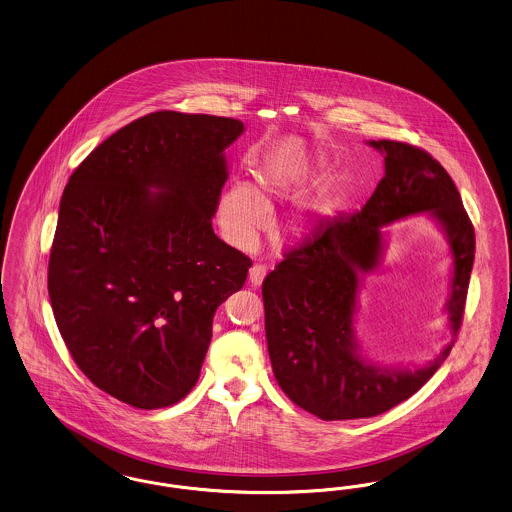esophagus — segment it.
<instances>
[{
	"label": "esophagus",
	"instance_id": "esophagus-1",
	"mask_svg": "<svg viewBox=\"0 0 512 512\" xmlns=\"http://www.w3.org/2000/svg\"><path fill=\"white\" fill-rule=\"evenodd\" d=\"M264 279H266V266L256 264V266L250 267L248 281H250V285H252V287H260V285L264 283Z\"/></svg>",
	"mask_w": 512,
	"mask_h": 512
}]
</instances>
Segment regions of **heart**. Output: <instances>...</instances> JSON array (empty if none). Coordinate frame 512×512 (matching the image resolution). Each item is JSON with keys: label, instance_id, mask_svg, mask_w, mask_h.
Returning a JSON list of instances; mask_svg holds the SVG:
<instances>
[{"label": "heart", "instance_id": "b5f03b06", "mask_svg": "<svg viewBox=\"0 0 512 512\" xmlns=\"http://www.w3.org/2000/svg\"><path fill=\"white\" fill-rule=\"evenodd\" d=\"M327 168V158L306 153L271 156L256 168V185L233 181L218 199V225L229 245L254 248L283 202L298 199ZM344 199V178L333 172L321 179L310 197L290 216L292 235H308L334 218Z\"/></svg>", "mask_w": 512, "mask_h": 512}]
</instances>
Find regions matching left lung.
<instances>
[{
  "mask_svg": "<svg viewBox=\"0 0 512 512\" xmlns=\"http://www.w3.org/2000/svg\"><path fill=\"white\" fill-rule=\"evenodd\" d=\"M367 145L384 156V178L371 199L290 250L262 287L273 375L290 400L323 421L375 417L421 390L453 348L474 264V229L444 166L400 141ZM421 213L439 225L450 245L445 310L452 340L421 366H382L365 357L356 340L358 292L381 261V227Z\"/></svg>",
  "mask_w": 512,
  "mask_h": 512,
  "instance_id": "8db88e82",
  "label": "left lung"
}]
</instances>
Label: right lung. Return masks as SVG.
<instances>
[{"instance_id":"add662e5","label":"right lung","mask_w":512,"mask_h":512,"mask_svg":"<svg viewBox=\"0 0 512 512\" xmlns=\"http://www.w3.org/2000/svg\"><path fill=\"white\" fill-rule=\"evenodd\" d=\"M235 118L158 111L105 139L68 179L49 258L57 327L112 398L158 409L197 384L218 306L250 258L212 218Z\"/></svg>"}]
</instances>
